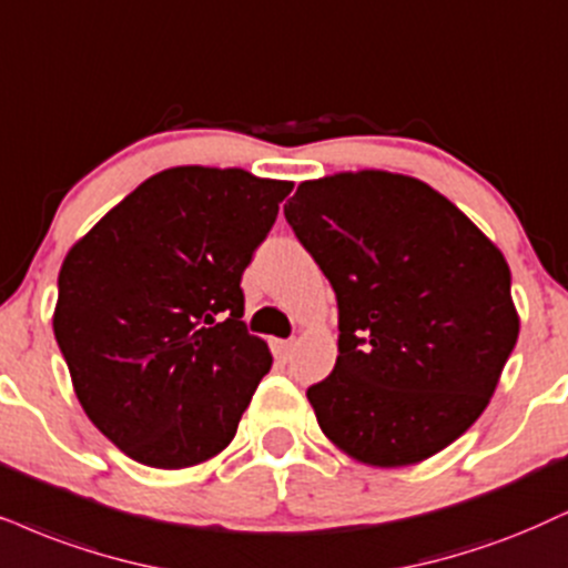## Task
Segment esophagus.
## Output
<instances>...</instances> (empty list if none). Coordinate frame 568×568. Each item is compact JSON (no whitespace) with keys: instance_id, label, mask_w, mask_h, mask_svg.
I'll return each mask as SVG.
<instances>
[{"instance_id":"1","label":"esophagus","mask_w":568,"mask_h":568,"mask_svg":"<svg viewBox=\"0 0 568 568\" xmlns=\"http://www.w3.org/2000/svg\"><path fill=\"white\" fill-rule=\"evenodd\" d=\"M272 354H275L280 362H288L293 354V341H272Z\"/></svg>"}]
</instances>
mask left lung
Listing matches in <instances>:
<instances>
[{
    "instance_id": "left-lung-1",
    "label": "left lung",
    "mask_w": 568,
    "mask_h": 568,
    "mask_svg": "<svg viewBox=\"0 0 568 568\" xmlns=\"http://www.w3.org/2000/svg\"><path fill=\"white\" fill-rule=\"evenodd\" d=\"M285 220L337 298L335 369L306 390L322 433L383 469L462 437L519 337L498 246L443 193L383 170L301 183Z\"/></svg>"
}]
</instances>
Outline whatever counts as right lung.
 I'll use <instances>...</instances> for the list:
<instances>
[{
	"label": "right lung",
	"mask_w": 568,
	"mask_h": 568,
	"mask_svg": "<svg viewBox=\"0 0 568 568\" xmlns=\"http://www.w3.org/2000/svg\"><path fill=\"white\" fill-rule=\"evenodd\" d=\"M293 183L231 168L143 181L64 256L54 337L83 412L133 462L183 469L235 437L272 367L241 275Z\"/></svg>",
	"instance_id": "1"
}]
</instances>
